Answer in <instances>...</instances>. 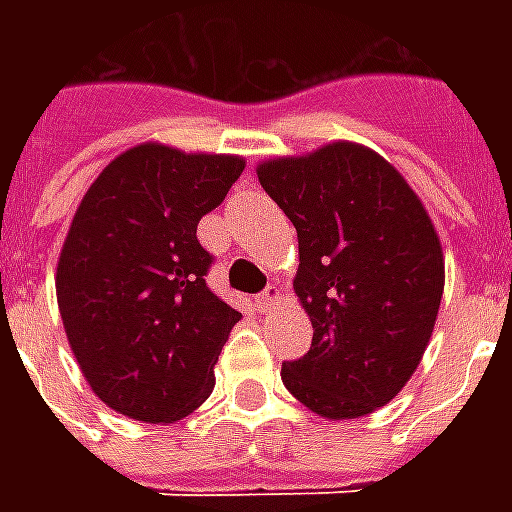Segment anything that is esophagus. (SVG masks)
<instances>
[{"label":"esophagus","instance_id":"obj_1","mask_svg":"<svg viewBox=\"0 0 512 512\" xmlns=\"http://www.w3.org/2000/svg\"><path fill=\"white\" fill-rule=\"evenodd\" d=\"M282 296H285V293L279 288H268L263 296H257V307H260V312H271L279 301H282Z\"/></svg>","mask_w":512,"mask_h":512}]
</instances>
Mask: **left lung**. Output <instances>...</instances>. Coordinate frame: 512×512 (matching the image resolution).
I'll return each mask as SVG.
<instances>
[{"label":"left lung","instance_id":"8db88e82","mask_svg":"<svg viewBox=\"0 0 512 512\" xmlns=\"http://www.w3.org/2000/svg\"><path fill=\"white\" fill-rule=\"evenodd\" d=\"M299 235L293 290L312 345L282 381L323 419L386 406L422 362L444 293V252L425 205L376 150L329 142L257 164Z\"/></svg>","mask_w":512,"mask_h":512}]
</instances>
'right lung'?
Wrapping results in <instances>:
<instances>
[{"label": "right lung", "mask_w": 512, "mask_h": 512, "mask_svg": "<svg viewBox=\"0 0 512 512\" xmlns=\"http://www.w3.org/2000/svg\"><path fill=\"white\" fill-rule=\"evenodd\" d=\"M246 161L142 142L79 202L57 260L62 326L95 395L139 422H178L213 392L241 312L213 296L197 224Z\"/></svg>", "instance_id": "add662e5"}]
</instances>
